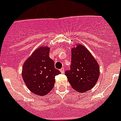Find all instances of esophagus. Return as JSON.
Here are the masks:
<instances>
[{"mask_svg":"<svg viewBox=\"0 0 121 121\" xmlns=\"http://www.w3.org/2000/svg\"><path fill=\"white\" fill-rule=\"evenodd\" d=\"M60 72H61V73H64V72H65L64 68H61V69H60Z\"/></svg>","mask_w":121,"mask_h":121,"instance_id":"obj_1","label":"esophagus"}]
</instances>
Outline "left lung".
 Masks as SVG:
<instances>
[{
	"label": "left lung",
	"mask_w": 121,
	"mask_h": 121,
	"mask_svg": "<svg viewBox=\"0 0 121 121\" xmlns=\"http://www.w3.org/2000/svg\"><path fill=\"white\" fill-rule=\"evenodd\" d=\"M72 64L65 75L73 89L83 93L91 90L97 82L100 67L87 48L81 44L72 48Z\"/></svg>",
	"instance_id": "8db88e82"
}]
</instances>
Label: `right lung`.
I'll list each match as a JSON object with an SVG mask.
<instances>
[{
  "label": "right lung",
  "mask_w": 121,
  "mask_h": 121,
  "mask_svg": "<svg viewBox=\"0 0 121 121\" xmlns=\"http://www.w3.org/2000/svg\"><path fill=\"white\" fill-rule=\"evenodd\" d=\"M49 48L38 47L24 63L22 76L31 92L38 95H47L54 87L55 76L61 73L49 58Z\"/></svg>",
  "instance_id": "obj_1"
}]
</instances>
